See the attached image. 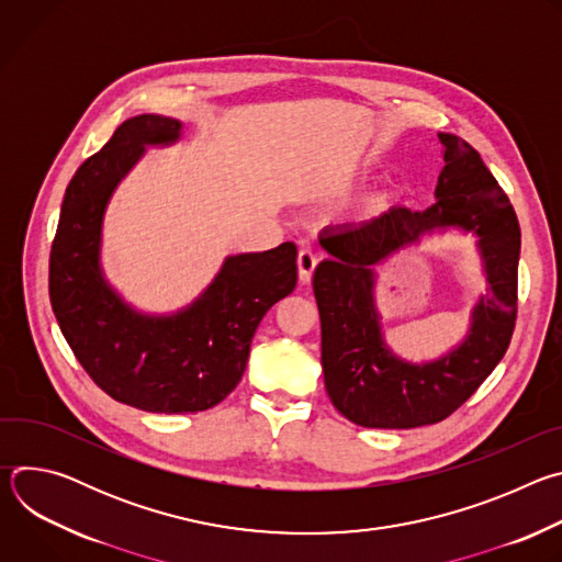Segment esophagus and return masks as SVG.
<instances>
[{
	"label": "esophagus",
	"instance_id": "34e87169",
	"mask_svg": "<svg viewBox=\"0 0 562 562\" xmlns=\"http://www.w3.org/2000/svg\"><path fill=\"white\" fill-rule=\"evenodd\" d=\"M315 256L311 249H300L297 251V276H300V282L306 284L311 282V276H313V269H315Z\"/></svg>",
	"mask_w": 562,
	"mask_h": 562
}]
</instances>
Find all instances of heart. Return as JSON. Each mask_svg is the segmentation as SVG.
<instances>
[{
	"label": "heart",
	"instance_id": "obj_1",
	"mask_svg": "<svg viewBox=\"0 0 562 562\" xmlns=\"http://www.w3.org/2000/svg\"><path fill=\"white\" fill-rule=\"evenodd\" d=\"M378 206H386V198H382V200H378Z\"/></svg>",
	"mask_w": 562,
	"mask_h": 562
}]
</instances>
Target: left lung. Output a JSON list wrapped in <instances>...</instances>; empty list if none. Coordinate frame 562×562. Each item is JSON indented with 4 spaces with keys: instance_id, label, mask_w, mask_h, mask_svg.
Returning <instances> with one entry per match:
<instances>
[{
    "instance_id": "obj_1",
    "label": "left lung",
    "mask_w": 562,
    "mask_h": 562,
    "mask_svg": "<svg viewBox=\"0 0 562 562\" xmlns=\"http://www.w3.org/2000/svg\"><path fill=\"white\" fill-rule=\"evenodd\" d=\"M445 167L436 202L425 211L386 213L319 235L331 256L313 273L323 327V371L334 407L360 427L414 429L449 418L503 360L518 313L520 226L509 198L480 153L462 137L438 133ZM479 235L491 289L472 316L465 342L436 363L412 366L381 340L372 306V267L434 227Z\"/></svg>"
}]
</instances>
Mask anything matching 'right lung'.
Listing matches in <instances>:
<instances>
[{
    "instance_id": "right-lung-1",
    "label": "right lung",
    "mask_w": 562,
    "mask_h": 562,
    "mask_svg": "<svg viewBox=\"0 0 562 562\" xmlns=\"http://www.w3.org/2000/svg\"><path fill=\"white\" fill-rule=\"evenodd\" d=\"M180 128L173 117H131L75 171L48 262L53 313L79 364L117 403L150 414H195L222 403L243 380L260 319L297 282V249L284 243L228 258L204 295L176 315H142L106 284V202L144 144H171Z\"/></svg>"
}]
</instances>
